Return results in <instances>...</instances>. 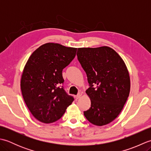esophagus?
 <instances>
[{
	"instance_id": "1",
	"label": "esophagus",
	"mask_w": 151,
	"mask_h": 151,
	"mask_svg": "<svg viewBox=\"0 0 151 151\" xmlns=\"http://www.w3.org/2000/svg\"><path fill=\"white\" fill-rule=\"evenodd\" d=\"M81 96H82V93H78L77 94V95L76 96V99H80L81 97Z\"/></svg>"
}]
</instances>
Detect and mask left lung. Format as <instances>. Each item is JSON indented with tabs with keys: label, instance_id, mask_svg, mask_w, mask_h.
I'll list each match as a JSON object with an SVG mask.
<instances>
[{
	"label": "left lung",
	"instance_id": "1",
	"mask_svg": "<svg viewBox=\"0 0 151 151\" xmlns=\"http://www.w3.org/2000/svg\"><path fill=\"white\" fill-rule=\"evenodd\" d=\"M77 58L87 75L91 107L84 111L91 123L103 126L120 114L129 95V71L120 56L108 47L79 48Z\"/></svg>",
	"mask_w": 151,
	"mask_h": 151
}]
</instances>
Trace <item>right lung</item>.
Listing matches in <instances>:
<instances>
[{
  "mask_svg": "<svg viewBox=\"0 0 151 151\" xmlns=\"http://www.w3.org/2000/svg\"><path fill=\"white\" fill-rule=\"evenodd\" d=\"M77 49L44 44L32 54L22 73L21 88L34 117L51 123L62 117L74 97L64 89L62 70L75 58Z\"/></svg>",
  "mask_w": 151,
  "mask_h": 151,
  "instance_id": "add662e5",
  "label": "right lung"
}]
</instances>
